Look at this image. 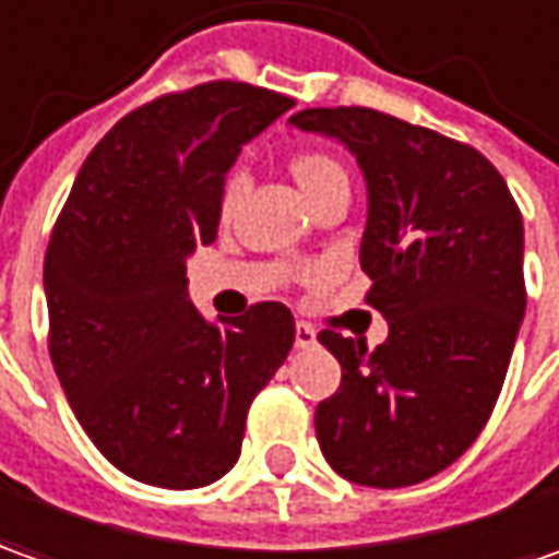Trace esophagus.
<instances>
[{
  "instance_id": "esophagus-1",
  "label": "esophagus",
  "mask_w": 559,
  "mask_h": 559,
  "mask_svg": "<svg viewBox=\"0 0 559 559\" xmlns=\"http://www.w3.org/2000/svg\"><path fill=\"white\" fill-rule=\"evenodd\" d=\"M294 343H297V349H309V346H316V328H312V324H306V321H299Z\"/></svg>"
}]
</instances>
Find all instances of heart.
<instances>
[{
  "label": "heart",
  "mask_w": 559,
  "mask_h": 559,
  "mask_svg": "<svg viewBox=\"0 0 559 559\" xmlns=\"http://www.w3.org/2000/svg\"><path fill=\"white\" fill-rule=\"evenodd\" d=\"M290 173H294V179L299 182V188L306 191V198L318 194L324 185L337 182V179H346V173H343L340 160H334L328 151H316V147L294 154V160H290ZM243 185L247 182H243L241 173H231V176L225 179V188H222V198H219V213L225 216V219L238 210V203H241L243 198Z\"/></svg>",
  "instance_id": "b5f03b06"
}]
</instances>
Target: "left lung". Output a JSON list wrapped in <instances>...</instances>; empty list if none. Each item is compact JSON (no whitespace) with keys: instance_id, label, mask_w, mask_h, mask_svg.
<instances>
[{"instance_id":"1","label":"left lung","mask_w":559,"mask_h":559,"mask_svg":"<svg viewBox=\"0 0 559 559\" xmlns=\"http://www.w3.org/2000/svg\"><path fill=\"white\" fill-rule=\"evenodd\" d=\"M306 132L340 139L368 182L361 269L390 324L377 349L321 331L340 390L316 436L349 483L399 489L454 464L501 395L526 312L523 216L476 147L371 107H306Z\"/></svg>"}]
</instances>
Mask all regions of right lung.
<instances>
[{
	"label": "right lung",
	"mask_w": 559,
	"mask_h": 559,
	"mask_svg": "<svg viewBox=\"0 0 559 559\" xmlns=\"http://www.w3.org/2000/svg\"><path fill=\"white\" fill-rule=\"evenodd\" d=\"M294 98L213 80L126 114L92 147L46 250L49 356L126 476L201 489L241 457L250 402L294 346L284 302L210 324L185 260L216 241L225 173Z\"/></svg>",
	"instance_id": "add662e5"
}]
</instances>
